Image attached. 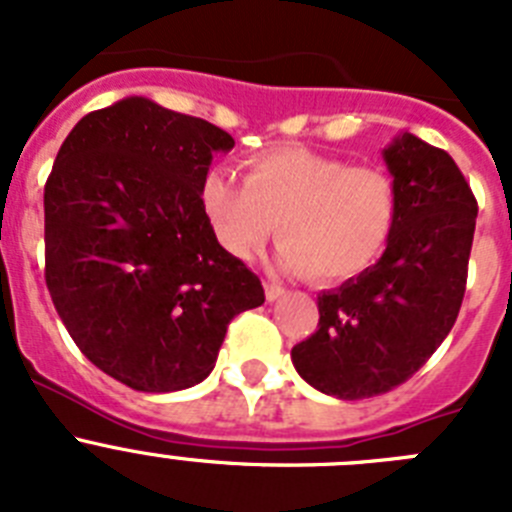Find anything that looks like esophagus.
<instances>
[{
	"label": "esophagus",
	"mask_w": 512,
	"mask_h": 512,
	"mask_svg": "<svg viewBox=\"0 0 512 512\" xmlns=\"http://www.w3.org/2000/svg\"><path fill=\"white\" fill-rule=\"evenodd\" d=\"M264 289H266V300H269V302L279 300V297H282V295H284V287H282V284L266 282V284H264Z\"/></svg>",
	"instance_id": "1"
}]
</instances>
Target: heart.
Here are the masks:
<instances>
[{
    "label": "heart",
    "mask_w": 512,
    "mask_h": 512,
    "mask_svg": "<svg viewBox=\"0 0 512 512\" xmlns=\"http://www.w3.org/2000/svg\"><path fill=\"white\" fill-rule=\"evenodd\" d=\"M200 202L230 256L251 259L277 225L279 264L318 282H343L372 269L400 220V189L390 171L351 166L302 146L251 156L243 184L210 169Z\"/></svg>",
    "instance_id": "1"
}]
</instances>
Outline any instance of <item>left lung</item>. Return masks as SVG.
<instances>
[{"label":"left lung","mask_w":512,"mask_h":512,"mask_svg":"<svg viewBox=\"0 0 512 512\" xmlns=\"http://www.w3.org/2000/svg\"><path fill=\"white\" fill-rule=\"evenodd\" d=\"M384 161L400 189V220L382 259L318 295V330L292 348L315 390L341 400L408 382L454 328L477 223V200L454 158L405 133Z\"/></svg>","instance_id":"left-lung-1"}]
</instances>
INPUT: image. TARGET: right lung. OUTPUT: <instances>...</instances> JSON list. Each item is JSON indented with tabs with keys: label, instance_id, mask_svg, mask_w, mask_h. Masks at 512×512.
Listing matches in <instances>:
<instances>
[{
	"label": "right lung",
	"instance_id": "obj_1",
	"mask_svg": "<svg viewBox=\"0 0 512 512\" xmlns=\"http://www.w3.org/2000/svg\"><path fill=\"white\" fill-rule=\"evenodd\" d=\"M235 140L202 117L128 97L74 125L45 182V284L69 336L138 392L200 384L261 279L217 243L200 202L212 153Z\"/></svg>",
	"mask_w": 512,
	"mask_h": 512
}]
</instances>
